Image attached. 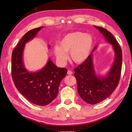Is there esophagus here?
Masks as SVG:
<instances>
[{
    "mask_svg": "<svg viewBox=\"0 0 132 132\" xmlns=\"http://www.w3.org/2000/svg\"><path fill=\"white\" fill-rule=\"evenodd\" d=\"M68 75H72V72L71 70H69L68 71Z\"/></svg>",
    "mask_w": 132,
    "mask_h": 132,
    "instance_id": "34e87169",
    "label": "esophagus"
}]
</instances>
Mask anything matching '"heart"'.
<instances>
[{
  "label": "heart",
  "mask_w": 132,
  "mask_h": 132,
  "mask_svg": "<svg viewBox=\"0 0 132 132\" xmlns=\"http://www.w3.org/2000/svg\"><path fill=\"white\" fill-rule=\"evenodd\" d=\"M94 43V38L91 35L80 32H72L61 39L59 45L54 47L53 52L59 62L62 64L66 63L68 59L66 53L68 52L74 62L82 63L89 57Z\"/></svg>",
  "instance_id": "b5f03b06"
}]
</instances>
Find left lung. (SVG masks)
<instances>
[{"label":"left lung","instance_id":"obj_1","mask_svg":"<svg viewBox=\"0 0 132 132\" xmlns=\"http://www.w3.org/2000/svg\"><path fill=\"white\" fill-rule=\"evenodd\" d=\"M94 27L112 45L114 60L107 73L105 75H97L93 62V53L97 47L96 46L87 60L74 69L78 94L85 102L90 104L99 103L110 96L118 85L122 68V50L115 38L103 28Z\"/></svg>","mask_w":132,"mask_h":132}]
</instances>
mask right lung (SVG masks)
<instances>
[{"instance_id":"add662e5","label":"right lung","mask_w":132,"mask_h":132,"mask_svg":"<svg viewBox=\"0 0 132 132\" xmlns=\"http://www.w3.org/2000/svg\"><path fill=\"white\" fill-rule=\"evenodd\" d=\"M43 28L40 27L25 34L12 54L11 72L14 84L20 93L36 105L49 104L57 97L58 87L68 70L57 67L49 58L44 67L37 71H29L25 67L23 52L28 42L34 38ZM48 48H50L48 45Z\"/></svg>"}]
</instances>
